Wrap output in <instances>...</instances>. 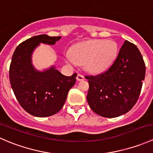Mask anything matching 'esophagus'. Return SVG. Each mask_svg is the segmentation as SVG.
<instances>
[{
  "mask_svg": "<svg viewBox=\"0 0 153 153\" xmlns=\"http://www.w3.org/2000/svg\"><path fill=\"white\" fill-rule=\"evenodd\" d=\"M76 78L78 81H83L84 79V76L83 75H81V74H78Z\"/></svg>",
  "mask_w": 153,
  "mask_h": 153,
  "instance_id": "esophagus-1",
  "label": "esophagus"
}]
</instances>
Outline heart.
Returning a JSON list of instances; mask_svg holds the SVG:
<instances>
[{"instance_id": "obj_1", "label": "heart", "mask_w": 153, "mask_h": 153, "mask_svg": "<svg viewBox=\"0 0 153 153\" xmlns=\"http://www.w3.org/2000/svg\"><path fill=\"white\" fill-rule=\"evenodd\" d=\"M118 47L114 41L91 40L80 43L72 48V53L66 55L68 64H84L88 72L99 73L111 65L117 55Z\"/></svg>"}]
</instances>
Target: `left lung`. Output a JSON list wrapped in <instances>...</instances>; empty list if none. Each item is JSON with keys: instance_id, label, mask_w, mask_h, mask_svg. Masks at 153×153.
<instances>
[{"instance_id": "left-lung-1", "label": "left lung", "mask_w": 153, "mask_h": 153, "mask_svg": "<svg viewBox=\"0 0 153 153\" xmlns=\"http://www.w3.org/2000/svg\"><path fill=\"white\" fill-rule=\"evenodd\" d=\"M146 66L138 47L125 41L113 64L104 72L85 75L91 109L106 118L129 112L136 104L145 78Z\"/></svg>"}]
</instances>
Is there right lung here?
<instances>
[{"instance_id": "obj_1", "label": "right lung", "mask_w": 153, "mask_h": 153, "mask_svg": "<svg viewBox=\"0 0 153 153\" xmlns=\"http://www.w3.org/2000/svg\"><path fill=\"white\" fill-rule=\"evenodd\" d=\"M61 36L40 35L20 44L12 55L10 81L20 105L30 115L48 117L62 109L69 89L76 81L77 73L65 76L52 67L41 72L31 64L32 51L40 44H55Z\"/></svg>"}]
</instances>
